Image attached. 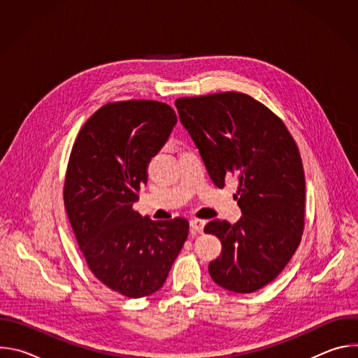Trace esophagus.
Listing matches in <instances>:
<instances>
[{
  "mask_svg": "<svg viewBox=\"0 0 358 358\" xmlns=\"http://www.w3.org/2000/svg\"><path fill=\"white\" fill-rule=\"evenodd\" d=\"M203 225H206V221H201V220H191L189 221V228L191 231L195 234H201L203 231Z\"/></svg>",
  "mask_w": 358,
  "mask_h": 358,
  "instance_id": "1",
  "label": "esophagus"
}]
</instances>
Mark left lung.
Masks as SVG:
<instances>
[{
	"instance_id": "obj_1",
	"label": "left lung",
	"mask_w": 358,
	"mask_h": 358,
	"mask_svg": "<svg viewBox=\"0 0 358 358\" xmlns=\"http://www.w3.org/2000/svg\"><path fill=\"white\" fill-rule=\"evenodd\" d=\"M176 106L213 182H239L238 222L213 220L203 228L222 243L210 275L229 292H257L283 271L301 239L306 182L299 148L283 122L248 94L180 97Z\"/></svg>"
}]
</instances>
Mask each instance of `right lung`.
I'll return each instance as SVG.
<instances>
[{"instance_id":"right-lung-1","label":"right lung","mask_w":358,"mask_h":358,"mask_svg":"<svg viewBox=\"0 0 358 358\" xmlns=\"http://www.w3.org/2000/svg\"><path fill=\"white\" fill-rule=\"evenodd\" d=\"M176 112L155 100L115 101L80 129L64 201L92 273L126 297L157 292L188 236V221H151L133 210L147 169L169 140Z\"/></svg>"}]
</instances>
